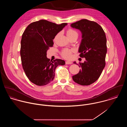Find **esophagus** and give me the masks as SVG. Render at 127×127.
<instances>
[{
    "mask_svg": "<svg viewBox=\"0 0 127 127\" xmlns=\"http://www.w3.org/2000/svg\"><path fill=\"white\" fill-rule=\"evenodd\" d=\"M72 63L71 62H70V61H66L65 62V64H72Z\"/></svg>",
    "mask_w": 127,
    "mask_h": 127,
    "instance_id": "esophagus-1",
    "label": "esophagus"
}]
</instances>
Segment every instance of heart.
Segmentation results:
<instances>
[{
  "label": "heart",
  "mask_w": 127,
  "mask_h": 127,
  "mask_svg": "<svg viewBox=\"0 0 127 127\" xmlns=\"http://www.w3.org/2000/svg\"><path fill=\"white\" fill-rule=\"evenodd\" d=\"M67 36L68 37L71 36L75 34H77V32L73 30L72 29H69L66 32ZM74 51L73 49H64L62 52V56L65 58V59H69L71 57V54Z\"/></svg>",
  "instance_id": "obj_1"
}]
</instances>
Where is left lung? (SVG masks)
Masks as SVG:
<instances>
[{"label":"left lung","mask_w":127,"mask_h":127,"mask_svg":"<svg viewBox=\"0 0 127 127\" xmlns=\"http://www.w3.org/2000/svg\"><path fill=\"white\" fill-rule=\"evenodd\" d=\"M71 27L82 33L78 51L81 58H86L84 63L79 64L81 69L73 76V80L82 86L90 85L98 80L105 66L107 52L106 34L97 23L86 19L72 23ZM74 64H76V62Z\"/></svg>","instance_id":"8db88e82"}]
</instances>
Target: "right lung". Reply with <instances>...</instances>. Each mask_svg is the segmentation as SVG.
Returning <instances> with one entry per match:
<instances>
[{
	"mask_svg": "<svg viewBox=\"0 0 127 127\" xmlns=\"http://www.w3.org/2000/svg\"><path fill=\"white\" fill-rule=\"evenodd\" d=\"M67 25L42 19L30 24L22 34L20 53L22 67L29 80L37 86L50 83L56 67L65 64L61 59L50 61L46 52L53 46L55 36Z\"/></svg>",
	"mask_w": 127,
	"mask_h": 127,
	"instance_id": "1",
	"label": "right lung"
}]
</instances>
